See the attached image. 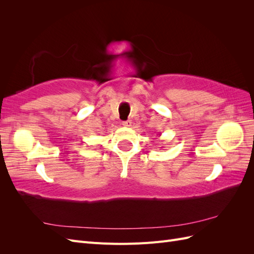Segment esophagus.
Listing matches in <instances>:
<instances>
[{"instance_id":"1","label":"esophagus","mask_w":254,"mask_h":254,"mask_svg":"<svg viewBox=\"0 0 254 254\" xmlns=\"http://www.w3.org/2000/svg\"><path fill=\"white\" fill-rule=\"evenodd\" d=\"M122 125L124 126V127H130V126L132 125V122L130 121V120H128V121H126V122H123Z\"/></svg>"}]
</instances>
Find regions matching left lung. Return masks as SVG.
<instances>
[{"instance_id":"1","label":"left lung","mask_w":254,"mask_h":254,"mask_svg":"<svg viewBox=\"0 0 254 254\" xmlns=\"http://www.w3.org/2000/svg\"><path fill=\"white\" fill-rule=\"evenodd\" d=\"M160 134H161V133H159V136H160Z\"/></svg>"}]
</instances>
